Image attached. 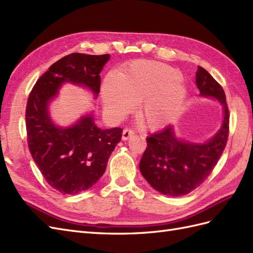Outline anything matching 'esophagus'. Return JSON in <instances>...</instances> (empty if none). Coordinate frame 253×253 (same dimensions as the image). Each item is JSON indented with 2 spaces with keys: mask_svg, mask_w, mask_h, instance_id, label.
<instances>
[{
  "mask_svg": "<svg viewBox=\"0 0 253 253\" xmlns=\"http://www.w3.org/2000/svg\"><path fill=\"white\" fill-rule=\"evenodd\" d=\"M135 134V131L132 128H128V127H126L124 129V132H122V139L124 140H127L131 136H133Z\"/></svg>",
  "mask_w": 253,
  "mask_h": 253,
  "instance_id": "esophagus-1",
  "label": "esophagus"
}]
</instances>
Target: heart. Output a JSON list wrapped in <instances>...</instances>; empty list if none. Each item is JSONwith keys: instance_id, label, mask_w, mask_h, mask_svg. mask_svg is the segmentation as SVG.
Here are the masks:
<instances>
[{"instance_id": "b5f03b06", "label": "heart", "mask_w": 253, "mask_h": 253, "mask_svg": "<svg viewBox=\"0 0 253 253\" xmlns=\"http://www.w3.org/2000/svg\"><path fill=\"white\" fill-rule=\"evenodd\" d=\"M182 74L168 65L133 61L119 73H107L101 87L106 111L120 117L139 104L140 124L149 128L166 126L180 112L186 97Z\"/></svg>"}]
</instances>
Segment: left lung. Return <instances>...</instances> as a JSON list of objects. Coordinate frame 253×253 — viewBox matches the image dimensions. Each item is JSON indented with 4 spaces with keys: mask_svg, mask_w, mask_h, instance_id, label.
Returning a JSON list of instances; mask_svg holds the SVG:
<instances>
[{
    "mask_svg": "<svg viewBox=\"0 0 253 253\" xmlns=\"http://www.w3.org/2000/svg\"><path fill=\"white\" fill-rule=\"evenodd\" d=\"M196 84L201 95L213 97L223 106L222 126L206 143L177 139L171 126L147 137L139 169L150 185L163 195L179 197L193 192L213 171L227 145L230 116L222 87L200 66L196 73Z\"/></svg>",
    "mask_w": 253,
    "mask_h": 253,
    "instance_id": "1",
    "label": "left lung"
}]
</instances>
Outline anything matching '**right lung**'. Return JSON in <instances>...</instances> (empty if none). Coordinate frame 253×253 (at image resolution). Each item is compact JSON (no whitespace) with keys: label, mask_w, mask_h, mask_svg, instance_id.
<instances>
[{"label":"right lung","mask_w":253,"mask_h":253,"mask_svg":"<svg viewBox=\"0 0 253 253\" xmlns=\"http://www.w3.org/2000/svg\"><path fill=\"white\" fill-rule=\"evenodd\" d=\"M108 59L110 54H69L37 80L27 99L25 122L30 152L45 181L61 194H80L97 183L121 140L122 128L102 129L90 114L72 126L58 127L51 120L47 106L66 82L88 87L98 97L100 72Z\"/></svg>","instance_id":"obj_1"}]
</instances>
